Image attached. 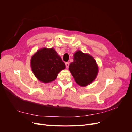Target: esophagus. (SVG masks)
<instances>
[{
  "label": "esophagus",
  "mask_w": 132,
  "mask_h": 132,
  "mask_svg": "<svg viewBox=\"0 0 132 132\" xmlns=\"http://www.w3.org/2000/svg\"><path fill=\"white\" fill-rule=\"evenodd\" d=\"M65 66H66V68H67L68 69L69 68V63H68V62H66L65 63Z\"/></svg>",
  "instance_id": "esophagus-1"
}]
</instances>
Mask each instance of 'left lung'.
Here are the masks:
<instances>
[{
    "instance_id": "8db88e82",
    "label": "left lung",
    "mask_w": 132,
    "mask_h": 132,
    "mask_svg": "<svg viewBox=\"0 0 132 132\" xmlns=\"http://www.w3.org/2000/svg\"><path fill=\"white\" fill-rule=\"evenodd\" d=\"M73 59L69 69L75 82L80 86L90 84L98 75V67L96 61L89 54L80 50L75 52Z\"/></svg>"
}]
</instances>
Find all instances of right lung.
Returning a JSON list of instances; mask_svg holds the SVG:
<instances>
[{"label": "right lung", "instance_id": "1", "mask_svg": "<svg viewBox=\"0 0 132 132\" xmlns=\"http://www.w3.org/2000/svg\"><path fill=\"white\" fill-rule=\"evenodd\" d=\"M30 63L36 78L43 83L54 81L60 71L65 68L64 63L53 48L38 50L32 56Z\"/></svg>", "mask_w": 132, "mask_h": 132}]
</instances>
